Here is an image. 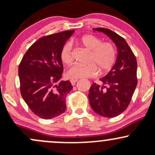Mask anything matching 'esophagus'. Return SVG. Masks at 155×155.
<instances>
[{
    "instance_id": "obj_1",
    "label": "esophagus",
    "mask_w": 155,
    "mask_h": 155,
    "mask_svg": "<svg viewBox=\"0 0 155 155\" xmlns=\"http://www.w3.org/2000/svg\"><path fill=\"white\" fill-rule=\"evenodd\" d=\"M78 81V79H71V83L73 85H74V84H75L76 83V81Z\"/></svg>"
}]
</instances>
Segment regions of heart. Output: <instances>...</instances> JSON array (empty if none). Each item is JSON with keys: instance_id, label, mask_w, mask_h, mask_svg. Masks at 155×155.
Segmentation results:
<instances>
[{"instance_id": "heart-1", "label": "heart", "mask_w": 155, "mask_h": 155, "mask_svg": "<svg viewBox=\"0 0 155 155\" xmlns=\"http://www.w3.org/2000/svg\"><path fill=\"white\" fill-rule=\"evenodd\" d=\"M72 41L71 43H74ZM85 49L90 51L87 65H75L69 68L66 75L70 79H79L96 76L109 71L116 63L117 51L114 47L108 42H102L98 37L92 34L85 35L76 41ZM67 42L60 51L62 61L66 65L72 63V44Z\"/></svg>"}]
</instances>
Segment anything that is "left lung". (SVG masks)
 Returning a JSON list of instances; mask_svg holds the SVG:
<instances>
[{
  "label": "left lung",
  "mask_w": 155,
  "mask_h": 155,
  "mask_svg": "<svg viewBox=\"0 0 155 155\" xmlns=\"http://www.w3.org/2000/svg\"><path fill=\"white\" fill-rule=\"evenodd\" d=\"M111 38L117 48L116 63L107 75L100 79L102 85L93 83L89 101L93 111L112 118L122 114L130 103L137 86V61L124 38L107 28H93Z\"/></svg>",
  "instance_id": "8db88e82"
}]
</instances>
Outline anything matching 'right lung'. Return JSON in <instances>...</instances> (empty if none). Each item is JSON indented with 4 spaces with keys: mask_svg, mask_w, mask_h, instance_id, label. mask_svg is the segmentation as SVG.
Returning <instances> with one entry per match:
<instances>
[{
    "mask_svg": "<svg viewBox=\"0 0 155 155\" xmlns=\"http://www.w3.org/2000/svg\"><path fill=\"white\" fill-rule=\"evenodd\" d=\"M74 31L41 37L31 46L19 65L20 92L30 109L44 120L66 109L65 97L73 89L69 81H60L63 71L60 51Z\"/></svg>",
    "mask_w": 155,
    "mask_h": 155,
    "instance_id": "1",
    "label": "right lung"
}]
</instances>
